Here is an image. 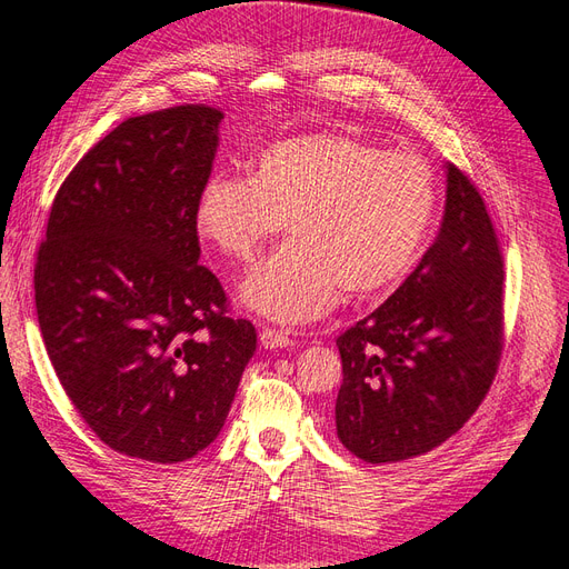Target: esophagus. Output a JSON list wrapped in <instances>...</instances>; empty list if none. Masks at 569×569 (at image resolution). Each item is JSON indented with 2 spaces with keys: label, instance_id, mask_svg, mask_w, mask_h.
<instances>
[{
  "label": "esophagus",
  "instance_id": "obj_1",
  "mask_svg": "<svg viewBox=\"0 0 569 569\" xmlns=\"http://www.w3.org/2000/svg\"><path fill=\"white\" fill-rule=\"evenodd\" d=\"M261 343L266 349H287V347H295V339H291L284 330H278V327H263Z\"/></svg>",
  "mask_w": 569,
  "mask_h": 569
}]
</instances>
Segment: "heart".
<instances>
[{"mask_svg": "<svg viewBox=\"0 0 569 569\" xmlns=\"http://www.w3.org/2000/svg\"><path fill=\"white\" fill-rule=\"evenodd\" d=\"M439 184L412 151L318 130L258 151L251 178L216 173L197 201V232L249 266L289 220L295 239L242 287L253 311L280 322L325 316L341 291L385 297L416 268L432 230Z\"/></svg>", "mask_w": 569, "mask_h": 569, "instance_id": "heart-1", "label": "heart"}]
</instances>
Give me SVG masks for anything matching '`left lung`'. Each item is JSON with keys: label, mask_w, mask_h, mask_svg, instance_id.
<instances>
[{"label": "left lung", "mask_w": 569, "mask_h": 569, "mask_svg": "<svg viewBox=\"0 0 569 569\" xmlns=\"http://www.w3.org/2000/svg\"><path fill=\"white\" fill-rule=\"evenodd\" d=\"M446 168L435 244L377 311L337 337V437L366 462L420 456L456 435L501 363V244L475 182Z\"/></svg>", "instance_id": "1"}]
</instances>
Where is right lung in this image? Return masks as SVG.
I'll list each match as a JSON object with an SVG mask.
<instances>
[{
	"label": "right lung",
	"mask_w": 569,
	"mask_h": 569,
	"mask_svg": "<svg viewBox=\"0 0 569 569\" xmlns=\"http://www.w3.org/2000/svg\"><path fill=\"white\" fill-rule=\"evenodd\" d=\"M220 118L182 104L123 120L61 182L36 261L66 396L113 451L163 465L218 437L256 351V327L199 263Z\"/></svg>",
	"instance_id": "right-lung-1"
}]
</instances>
